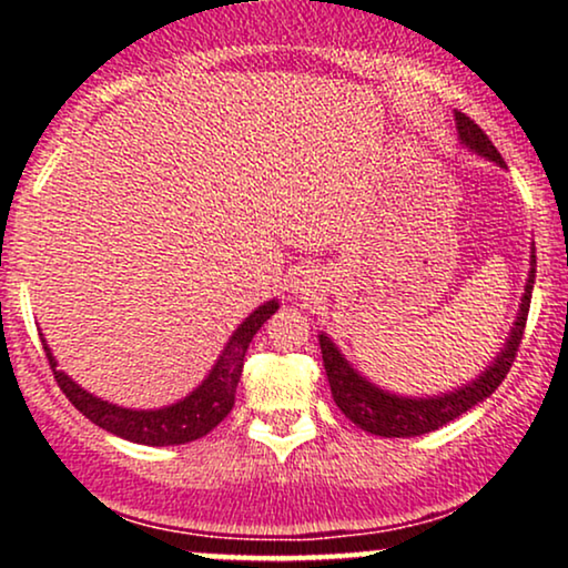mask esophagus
<instances>
[{"instance_id":"obj_1","label":"esophagus","mask_w":568,"mask_h":568,"mask_svg":"<svg viewBox=\"0 0 568 568\" xmlns=\"http://www.w3.org/2000/svg\"><path fill=\"white\" fill-rule=\"evenodd\" d=\"M315 285H317V280L312 277L310 272H298V277L293 280V285H291V288H293V293H296V296L306 298V296H312V293L317 291Z\"/></svg>"}]
</instances>
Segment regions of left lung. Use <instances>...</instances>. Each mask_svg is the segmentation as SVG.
Segmentation results:
<instances>
[{
    "instance_id": "left-lung-1",
    "label": "left lung",
    "mask_w": 568,
    "mask_h": 568,
    "mask_svg": "<svg viewBox=\"0 0 568 568\" xmlns=\"http://www.w3.org/2000/svg\"><path fill=\"white\" fill-rule=\"evenodd\" d=\"M456 120V135L459 143L470 152L480 154V158L494 162V165L507 168L501 154L494 149V143L488 141V135L480 130L467 114L454 112ZM534 272H537V256L529 258V277H526L524 296H520L518 315L510 334L505 338V347L497 352L491 363L480 376H475L473 382L462 384V387L452 389V393L440 395H425V397H410V395H397L389 389L379 387L363 376L347 357L342 355V349L336 347L334 338L328 334L317 336L323 352V366L325 376H328L331 395H334L338 410L361 429H366L371 435H379V438H416V435L433 433L448 422H454L456 416H462L465 410H470L478 403H484L494 389L505 382L507 371H510L515 352H518L520 338H524L526 328V315H529L531 304V291H534Z\"/></svg>"
}]
</instances>
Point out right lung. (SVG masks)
Instances as JSON below:
<instances>
[{"mask_svg":"<svg viewBox=\"0 0 568 568\" xmlns=\"http://www.w3.org/2000/svg\"><path fill=\"white\" fill-rule=\"evenodd\" d=\"M277 306V298H270V302L256 306L234 328V334L224 344L219 361L207 371L205 379L186 397L162 408H125L88 393L71 376L58 371V361L53 357V349L44 342V336L42 347L48 352V361L55 374L58 387L67 393L69 400L74 403V408L88 416L93 425L103 427L106 433L116 435V438L141 443V446H181V443H192L202 438V435H207L230 414L234 406V393H237V382L243 376L245 352L251 347L253 336L258 334V328L275 315Z\"/></svg>","mask_w":568,"mask_h":568,"instance_id":"add662e5","label":"right lung"}]
</instances>
